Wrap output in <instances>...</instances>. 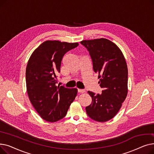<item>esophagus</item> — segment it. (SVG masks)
<instances>
[{
  "label": "esophagus",
  "instance_id": "esophagus-1",
  "mask_svg": "<svg viewBox=\"0 0 154 154\" xmlns=\"http://www.w3.org/2000/svg\"><path fill=\"white\" fill-rule=\"evenodd\" d=\"M78 92L79 93H85V91L84 90V89H79V88H78Z\"/></svg>",
  "mask_w": 154,
  "mask_h": 154
}]
</instances>
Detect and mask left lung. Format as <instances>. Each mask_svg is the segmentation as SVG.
I'll list each match as a JSON object with an SVG mask.
<instances>
[{
	"label": "left lung",
	"instance_id": "8db88e82",
	"mask_svg": "<svg viewBox=\"0 0 154 154\" xmlns=\"http://www.w3.org/2000/svg\"><path fill=\"white\" fill-rule=\"evenodd\" d=\"M80 44L92 60L93 69L98 74L101 94L88 91L92 101L85 107L92 119L104 122L119 111L128 92V69L124 56L116 44L106 38L82 40Z\"/></svg>",
	"mask_w": 154,
	"mask_h": 154
}]
</instances>
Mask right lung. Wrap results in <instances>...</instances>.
<instances>
[{
	"mask_svg": "<svg viewBox=\"0 0 154 154\" xmlns=\"http://www.w3.org/2000/svg\"><path fill=\"white\" fill-rule=\"evenodd\" d=\"M79 44L47 40L32 54L26 67L27 91L29 99L44 120L55 122L66 116L77 94L76 88L55 85L65 54Z\"/></svg>",
	"mask_w": 154,
	"mask_h": 154,
	"instance_id": "1",
	"label": "right lung"
}]
</instances>
